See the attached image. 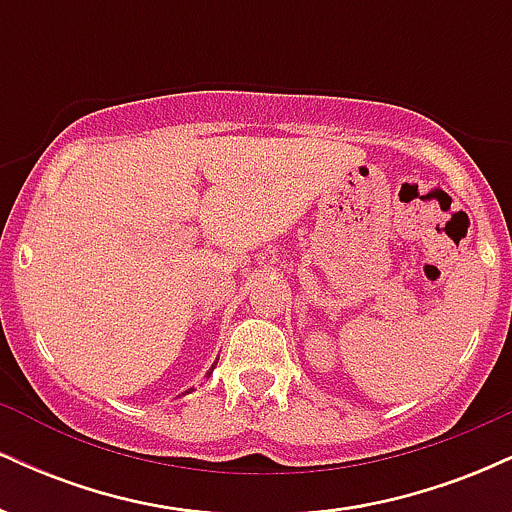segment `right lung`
I'll use <instances>...</instances> for the list:
<instances>
[{
	"label": "right lung",
	"mask_w": 512,
	"mask_h": 512,
	"mask_svg": "<svg viewBox=\"0 0 512 512\" xmlns=\"http://www.w3.org/2000/svg\"><path fill=\"white\" fill-rule=\"evenodd\" d=\"M216 363H219V361H214V363H211V368H209V373H207V378H209V375L211 373H214V368H216ZM192 390H195V387H190V390H187V392H182V395H190V392Z\"/></svg>",
	"instance_id": "obj_1"
}]
</instances>
